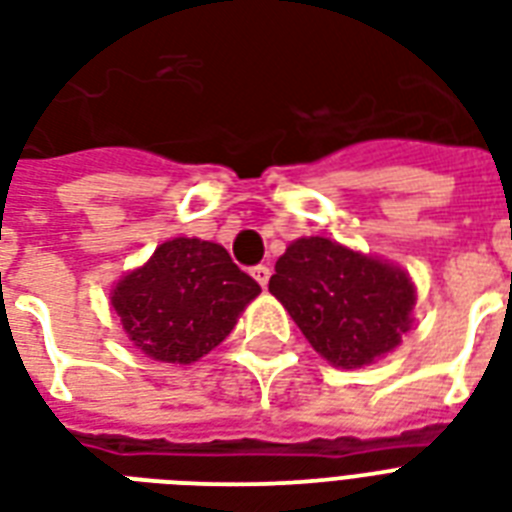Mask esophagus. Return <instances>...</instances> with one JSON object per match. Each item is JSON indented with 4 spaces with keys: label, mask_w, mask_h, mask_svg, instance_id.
Instances as JSON below:
<instances>
[{
    "label": "esophagus",
    "mask_w": 512,
    "mask_h": 512,
    "mask_svg": "<svg viewBox=\"0 0 512 512\" xmlns=\"http://www.w3.org/2000/svg\"><path fill=\"white\" fill-rule=\"evenodd\" d=\"M253 280H256V283L261 285V288H267V283H269V275H272V272H269V267L267 264H259V267H253Z\"/></svg>",
    "instance_id": "34e87169"
}]
</instances>
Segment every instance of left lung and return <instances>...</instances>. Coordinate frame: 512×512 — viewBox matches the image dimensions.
Instances as JSON below:
<instances>
[{"label": "left lung", "mask_w": 512, "mask_h": 512, "mask_svg": "<svg viewBox=\"0 0 512 512\" xmlns=\"http://www.w3.org/2000/svg\"><path fill=\"white\" fill-rule=\"evenodd\" d=\"M269 293L318 355L339 368L384 358L411 328L408 272L328 237H299L277 259Z\"/></svg>", "instance_id": "1"}]
</instances>
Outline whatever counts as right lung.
Returning <instances> with one entry per match:
<instances>
[{"mask_svg": "<svg viewBox=\"0 0 512 512\" xmlns=\"http://www.w3.org/2000/svg\"><path fill=\"white\" fill-rule=\"evenodd\" d=\"M259 293L224 245L173 237L144 267L117 280L112 307L146 358L189 366L227 339Z\"/></svg>", "mask_w": 512, "mask_h": 512, "instance_id": "right-lung-1", "label": "right lung"}]
</instances>
